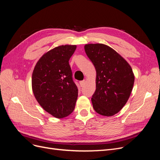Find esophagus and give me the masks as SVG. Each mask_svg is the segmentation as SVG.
Returning <instances> with one entry per match:
<instances>
[{"mask_svg": "<svg viewBox=\"0 0 160 160\" xmlns=\"http://www.w3.org/2000/svg\"><path fill=\"white\" fill-rule=\"evenodd\" d=\"M85 80L79 81V84L81 85V87H83L85 85Z\"/></svg>", "mask_w": 160, "mask_h": 160, "instance_id": "esophagus-1", "label": "esophagus"}]
</instances>
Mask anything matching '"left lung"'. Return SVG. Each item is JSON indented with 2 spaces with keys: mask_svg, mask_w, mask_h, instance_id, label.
<instances>
[{
  "mask_svg": "<svg viewBox=\"0 0 160 160\" xmlns=\"http://www.w3.org/2000/svg\"><path fill=\"white\" fill-rule=\"evenodd\" d=\"M84 48L96 70V90L91 98L93 109L101 115H114L132 93L135 80L132 67L108 45L87 44Z\"/></svg>",
  "mask_w": 160,
  "mask_h": 160,
  "instance_id": "obj_1",
  "label": "left lung"
}]
</instances>
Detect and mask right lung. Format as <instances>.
I'll list each match as a JSON object with an SVG mask.
<instances>
[{
  "label": "right lung",
  "mask_w": 160,
  "mask_h": 160,
  "mask_svg": "<svg viewBox=\"0 0 160 160\" xmlns=\"http://www.w3.org/2000/svg\"><path fill=\"white\" fill-rule=\"evenodd\" d=\"M76 45H61L45 53L32 75V89L39 105L56 118L70 115L75 109L78 89L69 64Z\"/></svg>",
  "instance_id": "right-lung-1"
}]
</instances>
